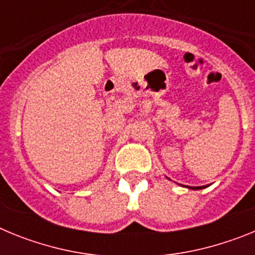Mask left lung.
<instances>
[{"instance_id": "1", "label": "left lung", "mask_w": 255, "mask_h": 255, "mask_svg": "<svg viewBox=\"0 0 255 255\" xmlns=\"http://www.w3.org/2000/svg\"><path fill=\"white\" fill-rule=\"evenodd\" d=\"M189 188L194 189V190H199V189H203V188H206V186H193V188H191V186H189Z\"/></svg>"}]
</instances>
